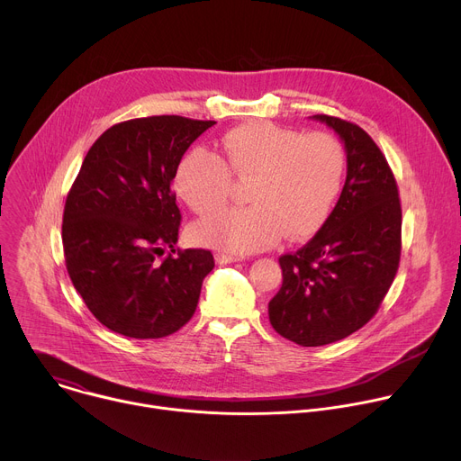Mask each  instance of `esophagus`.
Masks as SVG:
<instances>
[{"mask_svg": "<svg viewBox=\"0 0 461 461\" xmlns=\"http://www.w3.org/2000/svg\"><path fill=\"white\" fill-rule=\"evenodd\" d=\"M215 260L219 262V265H230V262L242 260V257L240 255H230V253H217Z\"/></svg>", "mask_w": 461, "mask_h": 461, "instance_id": "esophagus-1", "label": "esophagus"}]
</instances>
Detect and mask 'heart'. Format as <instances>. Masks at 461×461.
Here are the masks:
<instances>
[{
  "label": "heart",
  "mask_w": 461,
  "mask_h": 461,
  "mask_svg": "<svg viewBox=\"0 0 461 461\" xmlns=\"http://www.w3.org/2000/svg\"><path fill=\"white\" fill-rule=\"evenodd\" d=\"M347 175V151L328 133L257 120L222 135L217 157L191 149L180 157L173 189L196 215L221 212L233 193V178L251 180V206L196 222L193 237L237 253L268 249L286 235L304 240L332 215Z\"/></svg>",
  "instance_id": "heart-1"
}]
</instances>
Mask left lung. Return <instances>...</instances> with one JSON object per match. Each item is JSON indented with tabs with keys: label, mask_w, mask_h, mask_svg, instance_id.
<instances>
[{
	"label": "left lung",
	"mask_w": 461,
	"mask_h": 461,
	"mask_svg": "<svg viewBox=\"0 0 461 461\" xmlns=\"http://www.w3.org/2000/svg\"><path fill=\"white\" fill-rule=\"evenodd\" d=\"M339 135L347 180L326 224L279 258L283 286L268 304L276 332L301 347L348 338L377 312L402 255V204L386 158L365 131L313 114Z\"/></svg>",
	"instance_id": "obj_1"
}]
</instances>
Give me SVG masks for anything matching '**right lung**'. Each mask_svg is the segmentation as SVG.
<instances>
[{
  "label": "right lung",
  "mask_w": 461,
  "mask_h": 461,
  "mask_svg": "<svg viewBox=\"0 0 461 461\" xmlns=\"http://www.w3.org/2000/svg\"><path fill=\"white\" fill-rule=\"evenodd\" d=\"M213 120L175 114L109 127L87 151L63 210L65 267L91 313L133 339L166 338L193 317L215 260L178 249L171 189L180 157Z\"/></svg>",
  "instance_id": "1"
}]
</instances>
